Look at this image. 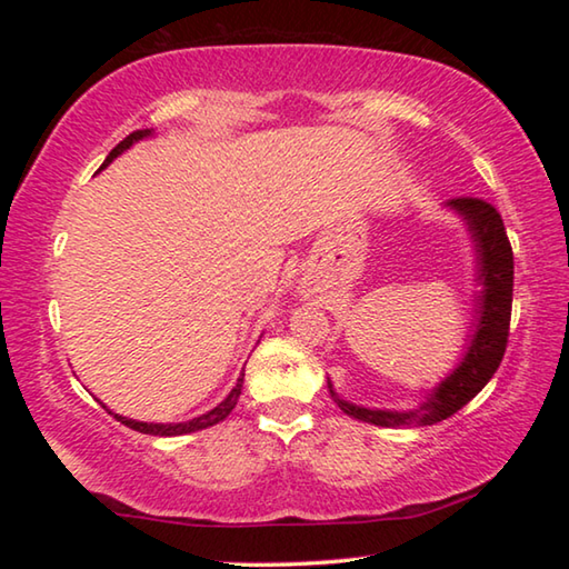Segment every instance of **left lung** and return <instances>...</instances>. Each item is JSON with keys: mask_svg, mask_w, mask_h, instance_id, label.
<instances>
[{"mask_svg": "<svg viewBox=\"0 0 569 569\" xmlns=\"http://www.w3.org/2000/svg\"><path fill=\"white\" fill-rule=\"evenodd\" d=\"M447 210L461 218L475 248V323L469 326L471 336L461 353V361L441 379L417 409H369L341 399L331 379L326 381L331 399L349 417L377 423V427H431L449 419L461 407L477 397L495 377L502 363L509 336V316H512V286H515V258L507 240L502 216L479 198H455L445 203Z\"/></svg>", "mask_w": 569, "mask_h": 569, "instance_id": "8db88e82", "label": "left lung"}]
</instances>
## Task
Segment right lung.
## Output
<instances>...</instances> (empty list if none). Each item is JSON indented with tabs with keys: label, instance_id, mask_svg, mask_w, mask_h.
<instances>
[{
	"label": "right lung",
	"instance_id": "right-lung-1",
	"mask_svg": "<svg viewBox=\"0 0 569 569\" xmlns=\"http://www.w3.org/2000/svg\"><path fill=\"white\" fill-rule=\"evenodd\" d=\"M150 134H152V130H138V132L128 134V138H124L118 148H112V152H110L108 158H104V162H102V168H100V170L108 168L114 158L122 156L124 150H130L138 140H146V138H150ZM243 377H246V373L240 371V377H238V381H236V387L230 389L228 397H226L223 401H220L218 407H213V409L206 411V413H200V417H196V419L178 421V423H156V421H138V419H128V417H120V413H114V419H118L120 423H124V427H130V429H134V431H140V435H150V437H180V435H192V431L208 429V427H213V423L223 421V419L228 417V413L236 409L238 397H240V389H243ZM104 409H108V407H104ZM108 411H110V409H108ZM110 413H112V411H110Z\"/></svg>",
	"mask_w": 569,
	"mask_h": 569
}]
</instances>
